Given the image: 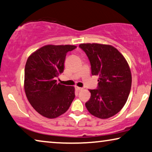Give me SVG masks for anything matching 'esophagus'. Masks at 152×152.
I'll use <instances>...</instances> for the list:
<instances>
[{
  "instance_id": "1",
  "label": "esophagus",
  "mask_w": 152,
  "mask_h": 152,
  "mask_svg": "<svg viewBox=\"0 0 152 152\" xmlns=\"http://www.w3.org/2000/svg\"><path fill=\"white\" fill-rule=\"evenodd\" d=\"M75 89L77 90V91H82L83 89V88H82V87H77V86H76L75 87Z\"/></svg>"
}]
</instances>
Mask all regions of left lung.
<instances>
[{
	"instance_id": "8db88e82",
	"label": "left lung",
	"mask_w": 152,
	"mask_h": 152,
	"mask_svg": "<svg viewBox=\"0 0 152 152\" xmlns=\"http://www.w3.org/2000/svg\"><path fill=\"white\" fill-rule=\"evenodd\" d=\"M89 58L92 75H98L97 89H90L85 103L88 111L99 119L116 115L126 103L132 85V74L125 57L110 45L80 44Z\"/></svg>"
}]
</instances>
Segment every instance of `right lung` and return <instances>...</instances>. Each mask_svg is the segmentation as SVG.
Wrapping results in <instances>:
<instances>
[{"label":"right lung","instance_id":"obj_1","mask_svg":"<svg viewBox=\"0 0 152 152\" xmlns=\"http://www.w3.org/2000/svg\"><path fill=\"white\" fill-rule=\"evenodd\" d=\"M74 45H46L28 56L24 69V87L33 108L46 118L54 119L68 110L75 98V88L58 83L64 69L67 53Z\"/></svg>","mask_w":152,"mask_h":152}]
</instances>
